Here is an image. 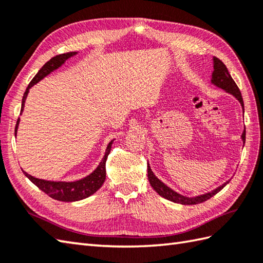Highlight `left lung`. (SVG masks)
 Masks as SVG:
<instances>
[{"instance_id": "1", "label": "left lung", "mask_w": 263, "mask_h": 263, "mask_svg": "<svg viewBox=\"0 0 263 263\" xmlns=\"http://www.w3.org/2000/svg\"><path fill=\"white\" fill-rule=\"evenodd\" d=\"M212 63H214V71H212V76H211V83L214 86L222 89L224 91L233 95V96L238 100L239 104H241L242 108H243V113H244V103H243L242 93H241V91H239V89L235 83V81H234L233 78L231 77L230 72H228V70L226 68V65L222 63L219 59H217L215 57L212 58ZM241 138H242L243 144H244L245 143V130L243 131ZM148 180H149L150 185L153 186V189L160 195V197L170 200V201H172V202L187 204V205L204 202V201L210 199L211 197H214V195L219 192L220 190L224 189L231 181V180L226 181L224 184H222V185L218 186L215 190H212L211 192L200 194V195H197V197L189 198V197H185V195H182L180 193L175 192L174 190H172L171 187L167 186L165 183L161 182L159 178L154 174L152 168H150L149 164H148Z\"/></svg>"}]
</instances>
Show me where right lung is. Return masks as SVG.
I'll return each mask as SVG.
<instances>
[{"label":"right lung","mask_w":263,"mask_h":263,"mask_svg":"<svg viewBox=\"0 0 263 263\" xmlns=\"http://www.w3.org/2000/svg\"><path fill=\"white\" fill-rule=\"evenodd\" d=\"M76 54H77V52H69L65 54H60V55H57V57L52 58L47 63L44 64L43 68L38 71V73L35 77H33V79L30 81V83L28 85V87L26 89L24 97H22L20 114L24 111L25 102H26V98L28 96V92H29V89L33 85L38 83L42 79H44V78L51 73V72L59 69L66 60L72 58V57H74ZM19 122H20V119H18V121H16V124H15V130H14L15 136H16V131H18ZM113 141L114 140H111L107 144V148H106L104 158L97 166V168L91 174H89L88 176L81 178V180H78L74 182H55V181L41 180V178H37V177H33V176L29 175L26 172H24V174L28 178H29V180L33 184H35L38 189H41L43 192H45L47 195H49V197L55 199V200L64 201V202H73V201H79L82 199H86L88 197H90V195L96 192L97 190H99V187L102 186L105 182L106 160H107V157L110 153Z\"/></svg>","instance_id":"add662e5"}]
</instances>
